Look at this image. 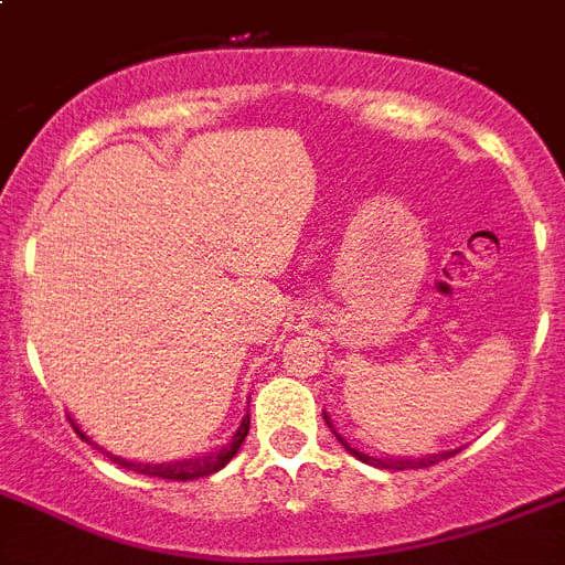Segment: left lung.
Instances as JSON below:
<instances>
[{"label": "left lung", "instance_id": "1", "mask_svg": "<svg viewBox=\"0 0 565 565\" xmlns=\"http://www.w3.org/2000/svg\"><path fill=\"white\" fill-rule=\"evenodd\" d=\"M323 420H327V426H330L332 435H335L338 444H341L343 449H347V452L355 455V458H358V460H364V463L377 466V469H424V466H431V463H435V460L449 458V455L458 452V449H449V452L420 455V458H395V455H386V458H384V455H381V458H375V455H366V452H361V449H355V446L347 444V440H343L341 431H338L335 426H332V418H330V415H327V412H323Z\"/></svg>", "mask_w": 565, "mask_h": 565}]
</instances>
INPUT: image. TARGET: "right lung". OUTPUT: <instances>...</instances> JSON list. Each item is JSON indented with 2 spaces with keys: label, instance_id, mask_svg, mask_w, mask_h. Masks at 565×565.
<instances>
[{
  "label": "right lung",
  "instance_id": "1",
  "mask_svg": "<svg viewBox=\"0 0 565 565\" xmlns=\"http://www.w3.org/2000/svg\"><path fill=\"white\" fill-rule=\"evenodd\" d=\"M71 418V415H67ZM73 429L78 431V438L87 440V444L99 446L96 440L87 435L82 426L76 424V420L71 418ZM249 431V412L242 418V424H238V429L233 431V438H230V444H224L222 449H215V452H207V455H195V458H181V460H167V463H147V460H127L121 458V455H113L107 452V458H113L119 466H125V469H130V472H139V475H150V478H164V480H195V478H207V475L218 472V469H224V466L230 463V460L235 458V452L242 449L244 438H247ZM102 449V446H99Z\"/></svg>",
  "mask_w": 565,
  "mask_h": 565
}]
</instances>
